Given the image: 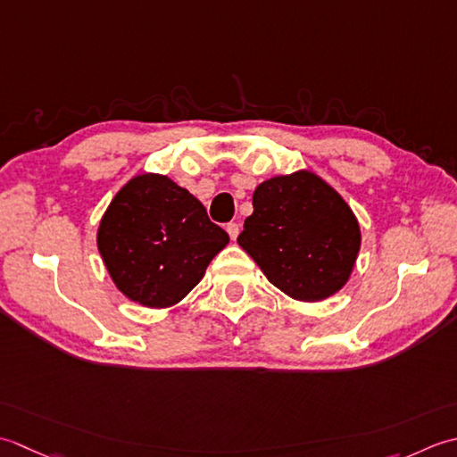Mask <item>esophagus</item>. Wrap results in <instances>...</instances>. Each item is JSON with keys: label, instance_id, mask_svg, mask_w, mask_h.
I'll return each mask as SVG.
<instances>
[{"label": "esophagus", "instance_id": "obj_1", "mask_svg": "<svg viewBox=\"0 0 457 457\" xmlns=\"http://www.w3.org/2000/svg\"><path fill=\"white\" fill-rule=\"evenodd\" d=\"M227 232H228V237H230L232 240H237V237H238V232H240V227H238V222H228V225H227Z\"/></svg>", "mask_w": 457, "mask_h": 457}]
</instances>
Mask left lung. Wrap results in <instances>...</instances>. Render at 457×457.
I'll return each mask as SVG.
<instances>
[{
    "label": "left lung",
    "instance_id": "8db88e82",
    "mask_svg": "<svg viewBox=\"0 0 457 457\" xmlns=\"http://www.w3.org/2000/svg\"><path fill=\"white\" fill-rule=\"evenodd\" d=\"M238 245L278 290L320 302L339 292L361 246L359 222L337 191L307 171L260 183Z\"/></svg>",
    "mask_w": 457,
    "mask_h": 457
}]
</instances>
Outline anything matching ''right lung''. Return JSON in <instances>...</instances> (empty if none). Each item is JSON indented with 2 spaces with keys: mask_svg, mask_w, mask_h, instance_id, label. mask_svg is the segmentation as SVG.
<instances>
[{
  "mask_svg": "<svg viewBox=\"0 0 457 457\" xmlns=\"http://www.w3.org/2000/svg\"><path fill=\"white\" fill-rule=\"evenodd\" d=\"M228 235L193 195L163 175H137L110 203L98 250L129 300L173 305L187 295Z\"/></svg>",
  "mask_w": 457,
  "mask_h": 457,
  "instance_id": "1",
  "label": "right lung"
}]
</instances>
